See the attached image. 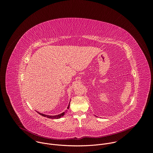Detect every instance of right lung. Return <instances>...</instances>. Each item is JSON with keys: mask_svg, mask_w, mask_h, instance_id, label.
Instances as JSON below:
<instances>
[{"mask_svg": "<svg viewBox=\"0 0 153 153\" xmlns=\"http://www.w3.org/2000/svg\"><path fill=\"white\" fill-rule=\"evenodd\" d=\"M70 103L68 104V106L67 107L68 109H69V107H70ZM40 115L43 116V117H46L47 118H49V119H59L62 117H63L65 114V112L60 114H58V115H55V116H50V115H46V114H42V113H40L39 112H37Z\"/></svg>", "mask_w": 153, "mask_h": 153, "instance_id": "1", "label": "right lung"}]
</instances>
